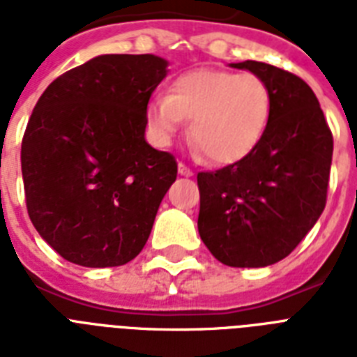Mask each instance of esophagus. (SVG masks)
<instances>
[{"label": "esophagus", "instance_id": "obj_1", "mask_svg": "<svg viewBox=\"0 0 357 357\" xmlns=\"http://www.w3.org/2000/svg\"><path fill=\"white\" fill-rule=\"evenodd\" d=\"M178 170H179V174H181V176H192V170H190L187 165H183V162H179Z\"/></svg>", "mask_w": 357, "mask_h": 357}]
</instances>
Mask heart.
<instances>
[{
  "label": "heart",
  "instance_id": "obj_1",
  "mask_svg": "<svg viewBox=\"0 0 357 357\" xmlns=\"http://www.w3.org/2000/svg\"><path fill=\"white\" fill-rule=\"evenodd\" d=\"M271 111V86L257 74L198 68L176 77L167 96L153 98L146 120L161 142L190 120L189 139L200 155L213 165H231L257 146Z\"/></svg>",
  "mask_w": 357,
  "mask_h": 357
}]
</instances>
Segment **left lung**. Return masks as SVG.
Here are the masks:
<instances>
[{"mask_svg":"<svg viewBox=\"0 0 357 357\" xmlns=\"http://www.w3.org/2000/svg\"><path fill=\"white\" fill-rule=\"evenodd\" d=\"M271 86V119L248 155L198 172V231L228 266H266L287 257L326 206L333 137L315 92L298 75L244 61Z\"/></svg>","mask_w":357,"mask_h":357,"instance_id":"obj_1","label":"left lung"}]
</instances>
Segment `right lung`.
<instances>
[{"label":"right lung","mask_w":357,"mask_h":357,"mask_svg":"<svg viewBox=\"0 0 357 357\" xmlns=\"http://www.w3.org/2000/svg\"><path fill=\"white\" fill-rule=\"evenodd\" d=\"M155 55H100L38 98L22 139L25 206L40 237L70 263L126 265L150 237L176 181L172 153L144 139Z\"/></svg>","instance_id":"right-lung-1"}]
</instances>
